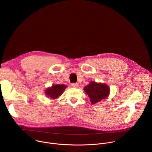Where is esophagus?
I'll use <instances>...</instances> for the list:
<instances>
[{
    "instance_id": "obj_1",
    "label": "esophagus",
    "mask_w": 152,
    "mask_h": 152,
    "mask_svg": "<svg viewBox=\"0 0 152 152\" xmlns=\"http://www.w3.org/2000/svg\"><path fill=\"white\" fill-rule=\"evenodd\" d=\"M78 86H79V85L77 83H73L72 84V86L73 88H77Z\"/></svg>"
}]
</instances>
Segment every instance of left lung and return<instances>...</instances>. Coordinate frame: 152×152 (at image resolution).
Segmentation results:
<instances>
[{"instance_id": "obj_1", "label": "left lung", "mask_w": 152, "mask_h": 152, "mask_svg": "<svg viewBox=\"0 0 152 152\" xmlns=\"http://www.w3.org/2000/svg\"><path fill=\"white\" fill-rule=\"evenodd\" d=\"M84 91L87 94L92 104L96 103L107 97L110 89L106 84L90 82V83L85 86Z\"/></svg>"}]
</instances>
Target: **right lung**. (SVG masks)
Here are the masks:
<instances>
[{
	"label": "right lung",
	"instance_id": "obj_1",
	"mask_svg": "<svg viewBox=\"0 0 152 152\" xmlns=\"http://www.w3.org/2000/svg\"><path fill=\"white\" fill-rule=\"evenodd\" d=\"M67 88L65 85H53L51 87L47 88L45 91V94L52 99H56L59 97Z\"/></svg>",
	"mask_w": 152,
	"mask_h": 152
}]
</instances>
